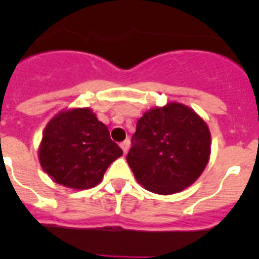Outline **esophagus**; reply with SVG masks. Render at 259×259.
Returning a JSON list of instances; mask_svg holds the SVG:
<instances>
[{"mask_svg":"<svg viewBox=\"0 0 259 259\" xmlns=\"http://www.w3.org/2000/svg\"><path fill=\"white\" fill-rule=\"evenodd\" d=\"M120 148H122L123 153H127L128 149H130V140H124L122 144H120Z\"/></svg>","mask_w":259,"mask_h":259,"instance_id":"1","label":"esophagus"}]
</instances>
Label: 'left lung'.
<instances>
[{"instance_id": "left-lung-1", "label": "left lung", "mask_w": 259, "mask_h": 259, "mask_svg": "<svg viewBox=\"0 0 259 259\" xmlns=\"http://www.w3.org/2000/svg\"><path fill=\"white\" fill-rule=\"evenodd\" d=\"M211 152L206 122L179 102L143 114L127 162L137 183L157 194L182 192L203 172Z\"/></svg>"}]
</instances>
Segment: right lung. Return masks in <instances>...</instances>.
<instances>
[{"label": "right lung", "instance_id": "right-lung-1", "mask_svg": "<svg viewBox=\"0 0 259 259\" xmlns=\"http://www.w3.org/2000/svg\"><path fill=\"white\" fill-rule=\"evenodd\" d=\"M122 154L89 107L62 110L53 116L38 148L42 170L57 184L77 191L96 187Z\"/></svg>", "mask_w": 259, "mask_h": 259}]
</instances>
